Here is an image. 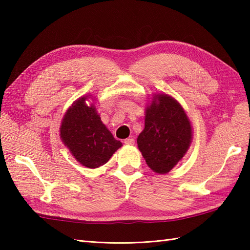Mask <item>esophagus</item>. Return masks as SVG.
I'll use <instances>...</instances> for the list:
<instances>
[{"label":"esophagus","instance_id":"obj_1","mask_svg":"<svg viewBox=\"0 0 250 250\" xmlns=\"http://www.w3.org/2000/svg\"><path fill=\"white\" fill-rule=\"evenodd\" d=\"M124 143L125 145H133L134 144V139H132V137H129V139H125L124 141Z\"/></svg>","mask_w":250,"mask_h":250}]
</instances>
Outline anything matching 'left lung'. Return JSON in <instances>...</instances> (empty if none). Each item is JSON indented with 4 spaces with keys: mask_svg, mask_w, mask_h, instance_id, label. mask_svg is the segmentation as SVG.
Masks as SVG:
<instances>
[{
    "mask_svg": "<svg viewBox=\"0 0 250 250\" xmlns=\"http://www.w3.org/2000/svg\"><path fill=\"white\" fill-rule=\"evenodd\" d=\"M191 140L192 128L183 106L168 94L153 95L137 137L147 166L158 174L168 173L186 155Z\"/></svg>",
    "mask_w": 250,
    "mask_h": 250,
    "instance_id": "obj_1",
    "label": "left lung"
}]
</instances>
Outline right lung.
Masks as SVG:
<instances>
[{
    "label": "right lung",
    "instance_id": "right-lung-1",
    "mask_svg": "<svg viewBox=\"0 0 250 250\" xmlns=\"http://www.w3.org/2000/svg\"><path fill=\"white\" fill-rule=\"evenodd\" d=\"M89 98H79L68 107L61 122L60 137L82 166L97 168L107 162L122 144L106 128L94 104L86 103Z\"/></svg>",
    "mask_w": 250,
    "mask_h": 250
}]
</instances>
